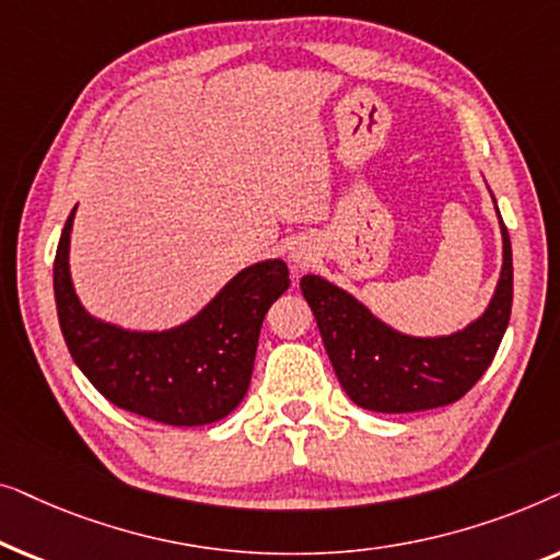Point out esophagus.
I'll list each match as a JSON object with an SVG mask.
<instances>
[{"label": "esophagus", "mask_w": 560, "mask_h": 560, "mask_svg": "<svg viewBox=\"0 0 560 560\" xmlns=\"http://www.w3.org/2000/svg\"><path fill=\"white\" fill-rule=\"evenodd\" d=\"M293 259H295V262H301V265H303V259H305V255H303V252H295V255H293Z\"/></svg>", "instance_id": "1"}]
</instances>
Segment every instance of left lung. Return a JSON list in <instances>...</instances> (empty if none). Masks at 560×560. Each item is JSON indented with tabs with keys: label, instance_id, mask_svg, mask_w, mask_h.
Masks as SVG:
<instances>
[{
	"label": "left lung",
	"instance_id": "8db88e82",
	"mask_svg": "<svg viewBox=\"0 0 560 560\" xmlns=\"http://www.w3.org/2000/svg\"><path fill=\"white\" fill-rule=\"evenodd\" d=\"M500 226L504 262L492 303L464 331L439 339L393 331L362 303L318 275L301 280L336 377L359 408L433 410L462 400L477 385L500 349L512 313V247L502 219Z\"/></svg>",
	"mask_w": 560,
	"mask_h": 560
}]
</instances>
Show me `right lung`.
<instances>
[{
  "label": "right lung",
  "instance_id": "1",
  "mask_svg": "<svg viewBox=\"0 0 560 560\" xmlns=\"http://www.w3.org/2000/svg\"><path fill=\"white\" fill-rule=\"evenodd\" d=\"M60 234L52 290L60 331L73 362L106 400L165 425H206L229 416L247 395L259 328L290 285L282 259L242 270L188 324L171 331H125L91 318L73 293L68 242Z\"/></svg>",
  "mask_w": 560,
  "mask_h": 560
}]
</instances>
